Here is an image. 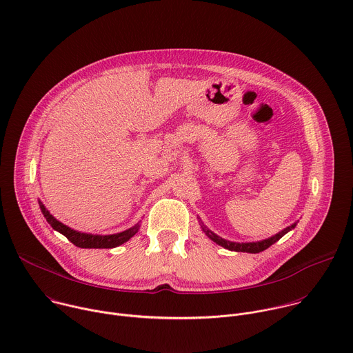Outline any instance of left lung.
<instances>
[{"label": "left lung", "instance_id": "8db88e82", "mask_svg": "<svg viewBox=\"0 0 353 353\" xmlns=\"http://www.w3.org/2000/svg\"><path fill=\"white\" fill-rule=\"evenodd\" d=\"M295 225H296V223H294V224L285 227V228L281 230L280 232L274 234V236H272V237H269V239H266V240H262V241H256V243H232V241H227V240H224V239L216 236L214 232H212L209 228H206V227L201 223V227H202L203 232L206 234V236H208L213 243H216L217 245H220V247H223V248H225V250H228V251L248 252V254H259V252L268 250L270 245H273L274 243H277L283 236H285V234H287L288 231H291L292 228H295Z\"/></svg>", "mask_w": 353, "mask_h": 353}]
</instances>
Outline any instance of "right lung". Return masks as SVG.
Instances as JSON below:
<instances>
[{"mask_svg": "<svg viewBox=\"0 0 353 353\" xmlns=\"http://www.w3.org/2000/svg\"><path fill=\"white\" fill-rule=\"evenodd\" d=\"M39 205H40V209H41L44 217L50 223V225L54 230H57L58 232H61L62 236H65L72 244H74L79 248H116V247L128 243L140 230V225H141L140 223H137L136 225H133L122 232L108 234V236H99V234H87V232L76 231V230L68 227L66 224L57 220L41 202H39Z\"/></svg>", "mask_w": 353, "mask_h": 353, "instance_id": "right-lung-1", "label": "right lung"}]
</instances>
